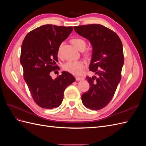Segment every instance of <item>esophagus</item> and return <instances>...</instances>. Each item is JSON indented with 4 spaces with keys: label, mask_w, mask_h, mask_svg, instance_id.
I'll use <instances>...</instances> for the list:
<instances>
[{
    "label": "esophagus",
    "mask_w": 146,
    "mask_h": 146,
    "mask_svg": "<svg viewBox=\"0 0 146 146\" xmlns=\"http://www.w3.org/2000/svg\"><path fill=\"white\" fill-rule=\"evenodd\" d=\"M76 79L77 81H80V80H83L84 78L82 77H76Z\"/></svg>",
    "instance_id": "esophagus-1"
}]
</instances>
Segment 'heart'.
Instances as JSON below:
<instances>
[{
  "mask_svg": "<svg viewBox=\"0 0 146 146\" xmlns=\"http://www.w3.org/2000/svg\"><path fill=\"white\" fill-rule=\"evenodd\" d=\"M74 46L77 49L81 50L85 49L86 43L84 39L82 38H74L71 41ZM63 44H61L58 48V54L60 55L62 50ZM85 67V64L82 61H68L63 65V69L66 71L74 75H79L82 74Z\"/></svg>",
  "mask_w": 146,
  "mask_h": 146,
  "instance_id": "b5f03b06",
  "label": "heart"
}]
</instances>
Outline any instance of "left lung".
<instances>
[{
  "instance_id": "1",
  "label": "left lung",
  "mask_w": 146,
  "mask_h": 146,
  "mask_svg": "<svg viewBox=\"0 0 146 146\" xmlns=\"http://www.w3.org/2000/svg\"><path fill=\"white\" fill-rule=\"evenodd\" d=\"M74 29L89 40L92 48L89 69L95 76L86 77L90 88L82 95V103L87 108L98 110L111 101L121 81L124 62L122 44L115 32L100 24L75 26Z\"/></svg>"
}]
</instances>
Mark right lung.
<instances>
[{
    "label": "right lung",
    "instance_id": "obj_1",
    "mask_svg": "<svg viewBox=\"0 0 146 146\" xmlns=\"http://www.w3.org/2000/svg\"><path fill=\"white\" fill-rule=\"evenodd\" d=\"M72 30V27L44 25L30 32L22 44L20 62L24 80L34 101L42 108L59 107L65 89L76 81L66 71L55 79L50 75L56 69L58 47Z\"/></svg>",
    "mask_w": 146,
    "mask_h": 146
}]
</instances>
